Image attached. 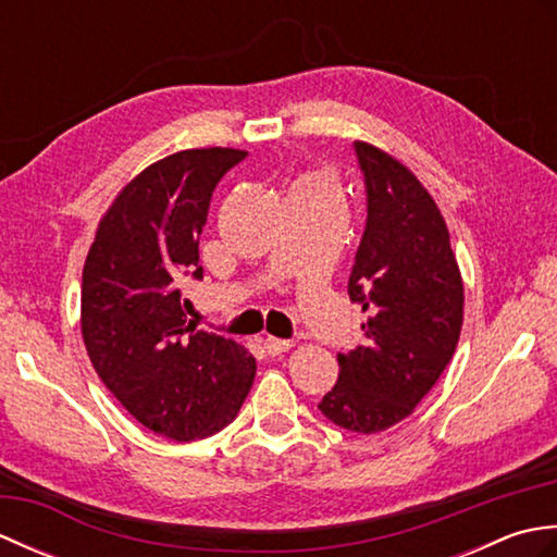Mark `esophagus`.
<instances>
[{
	"label": "esophagus",
	"mask_w": 557,
	"mask_h": 557,
	"mask_svg": "<svg viewBox=\"0 0 557 557\" xmlns=\"http://www.w3.org/2000/svg\"><path fill=\"white\" fill-rule=\"evenodd\" d=\"M263 347H265V351L270 354V357H277V354H285V351H289L292 347H294V342L292 339H280V337H265L263 339Z\"/></svg>",
	"instance_id": "esophagus-1"
}]
</instances>
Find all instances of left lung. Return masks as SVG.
<instances>
[{
	"instance_id": "8db88e82",
	"label": "left lung",
	"mask_w": 557,
	"mask_h": 557,
	"mask_svg": "<svg viewBox=\"0 0 557 557\" xmlns=\"http://www.w3.org/2000/svg\"><path fill=\"white\" fill-rule=\"evenodd\" d=\"M354 148L369 218L347 289L366 313L363 345L337 354L339 381L318 409L371 435L407 419L443 375L465 321V282L429 188L389 152L366 140Z\"/></svg>"
}]
</instances>
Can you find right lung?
<instances>
[{
  "instance_id": "add662e5",
  "label": "right lung",
  "mask_w": 557,
  "mask_h": 557,
  "mask_svg": "<svg viewBox=\"0 0 557 557\" xmlns=\"http://www.w3.org/2000/svg\"><path fill=\"white\" fill-rule=\"evenodd\" d=\"M246 158L188 148L148 164L104 212L81 285V333L92 369L152 433L188 443L224 429L253 385L256 359L186 321L176 282L200 277L210 196Z\"/></svg>"
}]
</instances>
